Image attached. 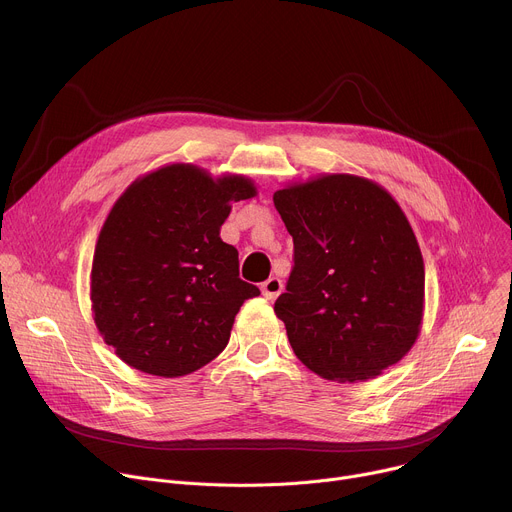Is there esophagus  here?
Wrapping results in <instances>:
<instances>
[{
	"instance_id": "1",
	"label": "esophagus",
	"mask_w": 512,
	"mask_h": 512,
	"mask_svg": "<svg viewBox=\"0 0 512 512\" xmlns=\"http://www.w3.org/2000/svg\"><path fill=\"white\" fill-rule=\"evenodd\" d=\"M281 289H283V283L279 277H269L267 281L261 283V291L267 300H275L281 294Z\"/></svg>"
}]
</instances>
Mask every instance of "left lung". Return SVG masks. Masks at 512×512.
<instances>
[{
  "label": "left lung",
  "instance_id": "left-lung-1",
  "mask_svg": "<svg viewBox=\"0 0 512 512\" xmlns=\"http://www.w3.org/2000/svg\"><path fill=\"white\" fill-rule=\"evenodd\" d=\"M294 239L275 302L296 356L328 381L379 377L415 344L425 269L395 198L373 180L326 174L273 194Z\"/></svg>",
  "mask_w": 512,
  "mask_h": 512
}]
</instances>
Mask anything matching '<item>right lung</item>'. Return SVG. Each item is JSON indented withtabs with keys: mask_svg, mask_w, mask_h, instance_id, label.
I'll use <instances>...</instances> for the list:
<instances>
[{
	"mask_svg": "<svg viewBox=\"0 0 512 512\" xmlns=\"http://www.w3.org/2000/svg\"><path fill=\"white\" fill-rule=\"evenodd\" d=\"M245 176L212 178L172 164L135 180L101 229L91 302L103 340L129 367L184 377L225 350L235 316L259 287L223 243L231 202L255 196Z\"/></svg>",
	"mask_w": 512,
	"mask_h": 512,
	"instance_id": "add662e5",
	"label": "right lung"
}]
</instances>
